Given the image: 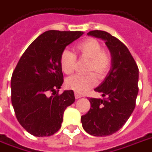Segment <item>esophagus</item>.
I'll list each match as a JSON object with an SVG mask.
<instances>
[{
  "label": "esophagus",
  "instance_id": "1",
  "mask_svg": "<svg viewBox=\"0 0 152 152\" xmlns=\"http://www.w3.org/2000/svg\"><path fill=\"white\" fill-rule=\"evenodd\" d=\"M75 96H76V99H79V98H80L82 96L81 95H80V94H78L77 93H75Z\"/></svg>",
  "mask_w": 152,
  "mask_h": 152
}]
</instances>
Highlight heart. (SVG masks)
<instances>
[{
  "mask_svg": "<svg viewBox=\"0 0 152 152\" xmlns=\"http://www.w3.org/2000/svg\"><path fill=\"white\" fill-rule=\"evenodd\" d=\"M75 51L80 58L88 59L87 72L93 73L86 76L76 75L69 77L66 80V87L75 91L76 93L83 94L94 87L96 84V76L98 79H103L106 76L112 64L110 54L107 50L102 49L101 42L95 39H87L80 42L75 46ZM76 56L68 50L62 51L59 58V63L62 71L70 75L74 72L76 67Z\"/></svg>",
  "mask_w": 152,
  "mask_h": 152,
  "instance_id": "obj_1",
  "label": "heart"
}]
</instances>
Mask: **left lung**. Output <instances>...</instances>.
<instances>
[{
	"instance_id": "obj_1",
	"label": "left lung",
	"mask_w": 152,
	"mask_h": 152,
	"mask_svg": "<svg viewBox=\"0 0 152 152\" xmlns=\"http://www.w3.org/2000/svg\"><path fill=\"white\" fill-rule=\"evenodd\" d=\"M88 35L105 42L112 64L104 81L94 89L102 93L103 99H88L91 108L81 116L82 126L91 135L108 136L120 130L134 110L139 93V68L128 48L110 34L92 30Z\"/></svg>"
}]
</instances>
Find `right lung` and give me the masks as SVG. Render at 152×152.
<instances>
[{
  "label": "right lung",
  "instance_id": "1",
  "mask_svg": "<svg viewBox=\"0 0 152 152\" xmlns=\"http://www.w3.org/2000/svg\"><path fill=\"white\" fill-rule=\"evenodd\" d=\"M83 34L46 31L28 47L13 71L12 104L19 123L32 135L43 137L56 133L61 127L66 108L75 102L72 90L56 93L64 83L59 58L67 45Z\"/></svg>",
  "mask_w": 152,
  "mask_h": 152
}]
</instances>
